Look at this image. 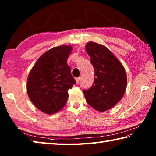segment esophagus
I'll list each match as a JSON object with an SVG mask.
<instances>
[{
  "mask_svg": "<svg viewBox=\"0 0 156 156\" xmlns=\"http://www.w3.org/2000/svg\"><path fill=\"white\" fill-rule=\"evenodd\" d=\"M75 80H76V83L78 84V83H79V82H80V78H75Z\"/></svg>",
  "mask_w": 156,
  "mask_h": 156,
  "instance_id": "1",
  "label": "esophagus"
}]
</instances>
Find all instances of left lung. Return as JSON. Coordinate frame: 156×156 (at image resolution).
<instances>
[{
    "label": "left lung",
    "instance_id": "8db88e82",
    "mask_svg": "<svg viewBox=\"0 0 156 156\" xmlns=\"http://www.w3.org/2000/svg\"><path fill=\"white\" fill-rule=\"evenodd\" d=\"M94 67L93 85L84 90L87 102L100 112L106 111L121 100L127 87V75L119 60L108 48L93 41L86 44Z\"/></svg>",
    "mask_w": 156,
    "mask_h": 156
}]
</instances>
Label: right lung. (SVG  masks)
<instances>
[{"instance_id": "obj_1", "label": "right lung", "mask_w": 156, "mask_h": 156, "mask_svg": "<svg viewBox=\"0 0 156 156\" xmlns=\"http://www.w3.org/2000/svg\"><path fill=\"white\" fill-rule=\"evenodd\" d=\"M72 50L69 45L48 50L37 59L28 76V95L35 106L47 115L63 108L68 90L76 84L67 63Z\"/></svg>"}]
</instances>
